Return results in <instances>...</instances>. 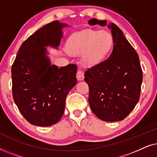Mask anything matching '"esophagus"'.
I'll return each mask as SVG.
<instances>
[{
    "instance_id": "esophagus-1",
    "label": "esophagus",
    "mask_w": 157,
    "mask_h": 157,
    "mask_svg": "<svg viewBox=\"0 0 157 157\" xmlns=\"http://www.w3.org/2000/svg\"><path fill=\"white\" fill-rule=\"evenodd\" d=\"M76 78L78 80L81 81V80H83V78H84V74H83V72L81 70H78L77 71V73H76Z\"/></svg>"
}]
</instances>
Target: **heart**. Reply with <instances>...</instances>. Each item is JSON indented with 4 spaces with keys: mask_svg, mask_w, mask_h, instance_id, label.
<instances>
[{
    "mask_svg": "<svg viewBox=\"0 0 157 157\" xmlns=\"http://www.w3.org/2000/svg\"><path fill=\"white\" fill-rule=\"evenodd\" d=\"M113 46V37L105 30H85L73 35L68 40V51L82 55L86 66L96 65L104 60Z\"/></svg>",
    "mask_w": 157,
    "mask_h": 157,
    "instance_id": "b5f03b06",
    "label": "heart"
}]
</instances>
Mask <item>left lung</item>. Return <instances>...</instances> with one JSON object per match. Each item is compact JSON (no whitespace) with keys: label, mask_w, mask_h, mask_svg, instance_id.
Returning a JSON list of instances; mask_svg holds the SVG:
<instances>
[{"label":"left lung","mask_w":157,"mask_h":157,"mask_svg":"<svg viewBox=\"0 0 157 157\" xmlns=\"http://www.w3.org/2000/svg\"><path fill=\"white\" fill-rule=\"evenodd\" d=\"M89 23L106 25L93 18ZM113 48L110 56L87 68L84 80L89 87V103L96 117L105 121L124 119L139 100L143 72L139 56L121 30L111 23Z\"/></svg>","instance_id":"left-lung-1"}]
</instances>
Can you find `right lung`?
<instances>
[{
    "mask_svg": "<svg viewBox=\"0 0 157 157\" xmlns=\"http://www.w3.org/2000/svg\"><path fill=\"white\" fill-rule=\"evenodd\" d=\"M66 24L54 21L38 29L21 45L12 65L13 97L30 124L49 126L64 113L66 96L76 85V64L51 65L46 46L56 48Z\"/></svg>",
    "mask_w": 157,
    "mask_h": 157,
    "instance_id": "obj_1",
    "label": "right lung"
}]
</instances>
